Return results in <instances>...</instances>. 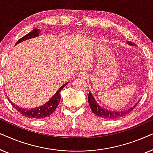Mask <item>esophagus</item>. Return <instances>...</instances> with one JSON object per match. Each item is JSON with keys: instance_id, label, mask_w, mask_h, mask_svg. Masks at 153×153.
I'll return each instance as SVG.
<instances>
[{"instance_id": "1", "label": "esophagus", "mask_w": 153, "mask_h": 153, "mask_svg": "<svg viewBox=\"0 0 153 153\" xmlns=\"http://www.w3.org/2000/svg\"><path fill=\"white\" fill-rule=\"evenodd\" d=\"M79 77L81 79H86L87 78V75L85 73H80V74H79Z\"/></svg>"}]
</instances>
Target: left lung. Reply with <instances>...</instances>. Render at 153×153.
Returning <instances> with one entry per match:
<instances>
[{"label":"left lung","instance_id":"obj_1","mask_svg":"<svg viewBox=\"0 0 153 153\" xmlns=\"http://www.w3.org/2000/svg\"><path fill=\"white\" fill-rule=\"evenodd\" d=\"M127 44L131 46L135 45L134 44L132 43L130 41L127 42ZM88 100L90 107H91L92 111H93L96 116L105 119H116L121 118V117L124 116L126 114L130 113L131 111L136 107L137 104L139 102V101L137 103H136L132 107H131L130 108H129V109L127 110L122 111H112L108 110L106 109V108H102V106H100L99 104L97 103V102H96V100H95V98H94L91 92H89L88 93Z\"/></svg>","mask_w":153,"mask_h":153}]
</instances>
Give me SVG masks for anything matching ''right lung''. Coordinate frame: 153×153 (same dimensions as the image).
Listing matches in <instances>:
<instances>
[{"instance_id": "right-lung-1", "label": "right lung", "mask_w": 153, "mask_h": 153, "mask_svg": "<svg viewBox=\"0 0 153 153\" xmlns=\"http://www.w3.org/2000/svg\"><path fill=\"white\" fill-rule=\"evenodd\" d=\"M40 30L39 29H33L30 33H28V34L24 35V37L19 39L17 42L16 43V45L17 44L22 42L23 41L26 40V39H29L31 38H34L37 36H39ZM68 83H65L64 85H62L59 89L58 90V91L54 94V95L48 101L47 103H45L44 105L39 106V107H36L33 108H21L19 106H18L16 104H14L12 101H10L9 97H7V99L9 100V101L11 103L12 106L18 112H19L23 116L27 117V118H33V119H41L44 118H47L51 116L53 113L55 111V110L57 108V106L59 104L60 100V91L63 89L65 86H66V85L68 84Z\"/></svg>"}]
</instances>
